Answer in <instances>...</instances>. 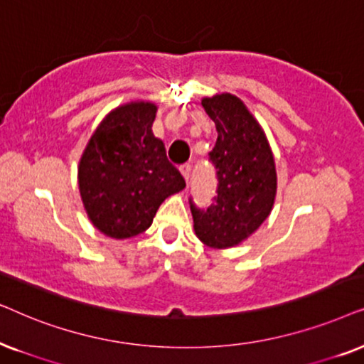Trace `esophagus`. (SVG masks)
I'll return each instance as SVG.
<instances>
[{
  "label": "esophagus",
  "mask_w": 364,
  "mask_h": 364,
  "mask_svg": "<svg viewBox=\"0 0 364 364\" xmlns=\"http://www.w3.org/2000/svg\"><path fill=\"white\" fill-rule=\"evenodd\" d=\"M179 171H181L183 176H185L186 183H190V176H191V164H183V166L179 168Z\"/></svg>",
  "instance_id": "34e87169"
}]
</instances>
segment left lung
<instances>
[{"label": "left lung", "mask_w": 364, "mask_h": 364, "mask_svg": "<svg viewBox=\"0 0 364 364\" xmlns=\"http://www.w3.org/2000/svg\"><path fill=\"white\" fill-rule=\"evenodd\" d=\"M201 105L215 121L218 139L210 153L218 174V196L206 211L191 203L193 228L215 250L238 246L273 210L278 176L268 138L238 96L218 93Z\"/></svg>", "instance_id": "obj_1"}]
</instances>
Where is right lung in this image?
<instances>
[{"mask_svg":"<svg viewBox=\"0 0 364 364\" xmlns=\"http://www.w3.org/2000/svg\"><path fill=\"white\" fill-rule=\"evenodd\" d=\"M156 111V105L144 100L111 109L80 158L77 188L85 211L109 238L146 231L159 205L186 186L168 161L164 143L153 134Z\"/></svg>","mask_w":364,"mask_h":364,"instance_id":"obj_1","label":"right lung"}]
</instances>
